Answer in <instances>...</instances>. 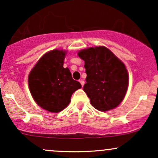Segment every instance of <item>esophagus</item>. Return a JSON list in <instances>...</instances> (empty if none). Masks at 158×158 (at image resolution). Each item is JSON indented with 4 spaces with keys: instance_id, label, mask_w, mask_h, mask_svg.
Here are the masks:
<instances>
[{
    "instance_id": "34e87169",
    "label": "esophagus",
    "mask_w": 158,
    "mask_h": 158,
    "mask_svg": "<svg viewBox=\"0 0 158 158\" xmlns=\"http://www.w3.org/2000/svg\"><path fill=\"white\" fill-rule=\"evenodd\" d=\"M79 82L81 83V87H83L84 86V84H85V81H83V80H80L79 81Z\"/></svg>"
}]
</instances>
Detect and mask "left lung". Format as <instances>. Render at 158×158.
Segmentation results:
<instances>
[{"mask_svg":"<svg viewBox=\"0 0 158 158\" xmlns=\"http://www.w3.org/2000/svg\"><path fill=\"white\" fill-rule=\"evenodd\" d=\"M85 61L86 84L83 90L96 109L107 111L123 101L128 85L126 66L105 47L82 50L78 53Z\"/></svg>","mask_w":158,"mask_h":158,"instance_id":"left-lung-1","label":"left lung"}]
</instances>
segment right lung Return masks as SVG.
<instances>
[{"label": "right lung", "instance_id": "1", "mask_svg": "<svg viewBox=\"0 0 158 158\" xmlns=\"http://www.w3.org/2000/svg\"><path fill=\"white\" fill-rule=\"evenodd\" d=\"M65 51L54 50L44 54L29 75L30 93L40 107L50 112L61 111L70 103L72 94L81 88L63 68Z\"/></svg>", "mask_w": 158, "mask_h": 158}]
</instances>
